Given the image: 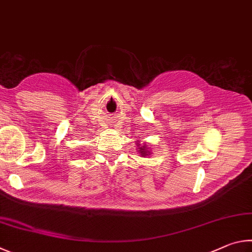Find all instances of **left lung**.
<instances>
[{
	"label": "left lung",
	"instance_id": "8db88e82",
	"mask_svg": "<svg viewBox=\"0 0 252 252\" xmlns=\"http://www.w3.org/2000/svg\"><path fill=\"white\" fill-rule=\"evenodd\" d=\"M137 146L139 147V146H140V144H138V145H137ZM139 154H140V155H142L143 157H146V156H148V155H149V154H151V153H149V151H148V148L146 147V145H144V146H142V147H139Z\"/></svg>",
	"mask_w": 252,
	"mask_h": 252
}]
</instances>
